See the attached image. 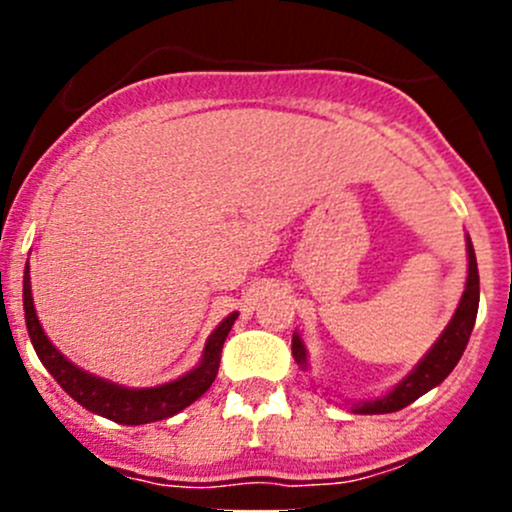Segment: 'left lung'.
<instances>
[{
  "label": "left lung",
  "mask_w": 512,
  "mask_h": 512,
  "mask_svg": "<svg viewBox=\"0 0 512 512\" xmlns=\"http://www.w3.org/2000/svg\"><path fill=\"white\" fill-rule=\"evenodd\" d=\"M466 252H468V277H466V289L461 294V302H458L456 312H453L451 322L446 324V329L441 332V337L436 339L431 349L421 356V361L394 386L391 391H386L384 396H376V399L356 401L352 404L354 414H391V411H401L409 404H414L418 396H423L426 391H431L433 386L441 384L448 374L453 371V366L458 364L463 352H466V344L471 339L473 324H476L478 314V302H480V280H478V262H476V250H473L471 237L466 235ZM292 354L294 361L307 371V347H304L299 332L292 334Z\"/></svg>",
  "instance_id": "8db88e82"
}]
</instances>
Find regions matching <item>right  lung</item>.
<instances>
[{
  "instance_id": "right-lung-1",
  "label": "right lung",
  "mask_w": 512,
  "mask_h": 512,
  "mask_svg": "<svg viewBox=\"0 0 512 512\" xmlns=\"http://www.w3.org/2000/svg\"><path fill=\"white\" fill-rule=\"evenodd\" d=\"M24 317H27L29 339L34 344V352L39 356L41 364L46 366L56 384L76 401L84 406L91 414H98L103 418H111L116 423H126V426H141V423L163 421V418L175 416L198 401L210 384L218 376L220 366V352L227 339V332L235 324L237 312L227 314L223 322L213 329V334L205 342L203 356H200L198 366L188 371V374L178 376V379L168 381L160 386H148V389H131V386L113 384V381L101 379V376L89 374V371L79 369L71 364L41 329L39 317L34 309L32 297V277H29V265L24 267Z\"/></svg>"
}]
</instances>
